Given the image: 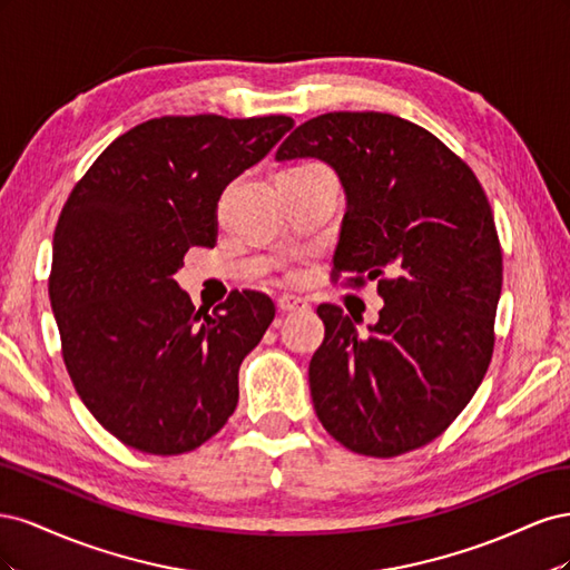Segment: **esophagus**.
Here are the masks:
<instances>
[{
  "mask_svg": "<svg viewBox=\"0 0 570 570\" xmlns=\"http://www.w3.org/2000/svg\"><path fill=\"white\" fill-rule=\"evenodd\" d=\"M308 302L304 297H297V295H283L278 297V312L283 314H289V312H299V308H306Z\"/></svg>",
  "mask_w": 570,
  "mask_h": 570,
  "instance_id": "1",
  "label": "esophagus"
}]
</instances>
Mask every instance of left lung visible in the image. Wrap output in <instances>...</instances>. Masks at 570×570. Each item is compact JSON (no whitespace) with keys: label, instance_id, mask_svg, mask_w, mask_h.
Returning <instances> with one entry per match:
<instances>
[{"label":"left lung","instance_id":"obj_1","mask_svg":"<svg viewBox=\"0 0 570 570\" xmlns=\"http://www.w3.org/2000/svg\"><path fill=\"white\" fill-rule=\"evenodd\" d=\"M321 159L344 189L333 273L377 281L368 333L335 304L316 312L323 344L308 387L347 450L390 459L433 442L488 373L502 295V249L473 170L400 116L333 111L306 120L275 161Z\"/></svg>","mask_w":570,"mask_h":570}]
</instances>
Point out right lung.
<instances>
[{
	"mask_svg": "<svg viewBox=\"0 0 570 570\" xmlns=\"http://www.w3.org/2000/svg\"><path fill=\"white\" fill-rule=\"evenodd\" d=\"M295 126L289 116H164L99 154L66 199L49 299L68 375L114 438L145 454L197 450L237 406V373L275 316L243 289L212 316L174 275L214 247L223 189Z\"/></svg>",
	"mask_w": 570,
	"mask_h": 570,
	"instance_id": "add662e5",
	"label": "right lung"
}]
</instances>
